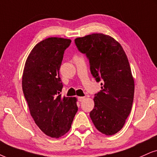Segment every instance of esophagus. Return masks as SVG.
Wrapping results in <instances>:
<instances>
[{
	"mask_svg": "<svg viewBox=\"0 0 157 157\" xmlns=\"http://www.w3.org/2000/svg\"><path fill=\"white\" fill-rule=\"evenodd\" d=\"M84 99H85L84 97H78V100L79 102H82V101H84Z\"/></svg>",
	"mask_w": 157,
	"mask_h": 157,
	"instance_id": "obj_1",
	"label": "esophagus"
}]
</instances>
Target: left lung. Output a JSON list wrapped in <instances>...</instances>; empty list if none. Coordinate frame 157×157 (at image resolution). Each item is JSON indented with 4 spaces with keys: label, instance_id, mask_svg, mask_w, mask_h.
<instances>
[{
    "label": "left lung",
    "instance_id": "1",
    "mask_svg": "<svg viewBox=\"0 0 157 157\" xmlns=\"http://www.w3.org/2000/svg\"><path fill=\"white\" fill-rule=\"evenodd\" d=\"M75 44L90 62L92 76L102 85L94 94L91 119L100 132L113 135L124 125L134 98V79L127 55L117 40L102 33L77 38Z\"/></svg>",
    "mask_w": 157,
    "mask_h": 157
}]
</instances>
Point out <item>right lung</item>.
<instances>
[{
  "label": "right lung",
  "instance_id": "obj_1",
  "mask_svg": "<svg viewBox=\"0 0 157 157\" xmlns=\"http://www.w3.org/2000/svg\"><path fill=\"white\" fill-rule=\"evenodd\" d=\"M71 40L49 38L35 46L25 63L22 91L35 122L44 133L59 138L71 128L76 98L61 96L59 68Z\"/></svg>",
  "mask_w": 157,
  "mask_h": 157
}]
</instances>
